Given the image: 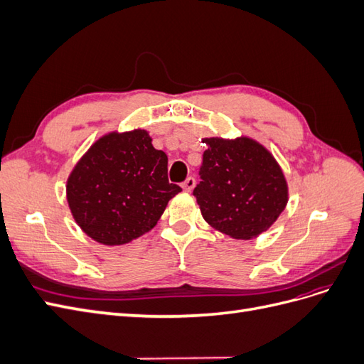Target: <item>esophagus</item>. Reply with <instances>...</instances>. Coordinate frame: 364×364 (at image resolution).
I'll use <instances>...</instances> for the list:
<instances>
[{"label":"esophagus","instance_id":"34e87169","mask_svg":"<svg viewBox=\"0 0 364 364\" xmlns=\"http://www.w3.org/2000/svg\"><path fill=\"white\" fill-rule=\"evenodd\" d=\"M196 186V179L194 178H188L183 183H182V188L186 191V193H191L194 190Z\"/></svg>","mask_w":364,"mask_h":364}]
</instances>
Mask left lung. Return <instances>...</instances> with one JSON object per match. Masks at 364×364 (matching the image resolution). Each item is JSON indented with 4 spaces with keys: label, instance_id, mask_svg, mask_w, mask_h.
<instances>
[{
    "label": "left lung",
    "instance_id": "1",
    "mask_svg": "<svg viewBox=\"0 0 364 364\" xmlns=\"http://www.w3.org/2000/svg\"><path fill=\"white\" fill-rule=\"evenodd\" d=\"M208 146L194 197L205 222L235 240L257 238L277 222L289 202L278 161L249 136L203 138Z\"/></svg>",
    "mask_w": 364,
    "mask_h": 364
}]
</instances>
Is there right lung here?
Listing matches in <instances>:
<instances>
[{
	"label": "right lung",
	"mask_w": 364,
	"mask_h": 364,
	"mask_svg": "<svg viewBox=\"0 0 364 364\" xmlns=\"http://www.w3.org/2000/svg\"><path fill=\"white\" fill-rule=\"evenodd\" d=\"M168 158L146 129L112 130L74 165L67 202L75 223L105 246L127 245L156 226L181 186L170 183Z\"/></svg>",
	"instance_id": "right-lung-1"
}]
</instances>
